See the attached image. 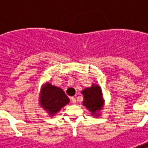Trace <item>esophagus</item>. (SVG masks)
I'll use <instances>...</instances> for the list:
<instances>
[{
	"mask_svg": "<svg viewBox=\"0 0 148 148\" xmlns=\"http://www.w3.org/2000/svg\"><path fill=\"white\" fill-rule=\"evenodd\" d=\"M71 101H72V103L73 104H76V98L74 97H71Z\"/></svg>",
	"mask_w": 148,
	"mask_h": 148,
	"instance_id": "obj_1",
	"label": "esophagus"
}]
</instances>
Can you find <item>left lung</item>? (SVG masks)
<instances>
[{
	"label": "left lung",
	"mask_w": 148,
	"mask_h": 148,
	"mask_svg": "<svg viewBox=\"0 0 148 148\" xmlns=\"http://www.w3.org/2000/svg\"><path fill=\"white\" fill-rule=\"evenodd\" d=\"M82 93L83 95V105L93 116H99L105 106L101 88L97 84H92L90 87L85 88Z\"/></svg>",
	"instance_id": "1"
}]
</instances>
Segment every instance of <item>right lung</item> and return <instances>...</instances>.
Masks as SVG:
<instances>
[{"mask_svg": "<svg viewBox=\"0 0 148 148\" xmlns=\"http://www.w3.org/2000/svg\"><path fill=\"white\" fill-rule=\"evenodd\" d=\"M69 102V97L60 87L53 86L50 82L42 84L39 96V106L51 116L57 114Z\"/></svg>", "mask_w": 148, "mask_h": 148, "instance_id": "obj_1", "label": "right lung"}]
</instances>
